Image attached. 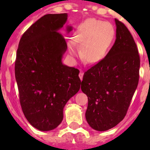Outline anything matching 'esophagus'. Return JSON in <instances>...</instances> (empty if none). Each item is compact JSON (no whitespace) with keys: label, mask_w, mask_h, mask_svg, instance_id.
I'll list each match as a JSON object with an SVG mask.
<instances>
[{"label":"esophagus","mask_w":150,"mask_h":150,"mask_svg":"<svg viewBox=\"0 0 150 150\" xmlns=\"http://www.w3.org/2000/svg\"><path fill=\"white\" fill-rule=\"evenodd\" d=\"M83 72L81 70V71H80V73H79V78H81V81L83 80Z\"/></svg>","instance_id":"1"}]
</instances>
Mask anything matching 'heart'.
Returning a JSON list of instances; mask_svg holds the SVG:
<instances>
[{"instance_id":"obj_1","label":"heart","mask_w":150,"mask_h":150,"mask_svg":"<svg viewBox=\"0 0 150 150\" xmlns=\"http://www.w3.org/2000/svg\"><path fill=\"white\" fill-rule=\"evenodd\" d=\"M114 35V28L110 22L89 19L77 30L74 43L70 42L68 45L69 51L72 56H78L79 52L75 44L83 45V59L88 63H97L105 57L112 43Z\"/></svg>"}]
</instances>
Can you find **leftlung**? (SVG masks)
Instances as JSON below:
<instances>
[{"instance_id": "obj_1", "label": "left lung", "mask_w": 150, "mask_h": 150, "mask_svg": "<svg viewBox=\"0 0 150 150\" xmlns=\"http://www.w3.org/2000/svg\"><path fill=\"white\" fill-rule=\"evenodd\" d=\"M115 21L114 45L103 59L85 72L81 82L88 102L86 120L99 131H107L123 120L139 78L137 44L125 25Z\"/></svg>"}]
</instances>
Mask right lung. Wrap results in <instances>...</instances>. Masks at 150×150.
I'll return each mask as SVG.
<instances>
[{
	"label": "right lung",
	"instance_id": "right-lung-1",
	"mask_svg": "<svg viewBox=\"0 0 150 150\" xmlns=\"http://www.w3.org/2000/svg\"><path fill=\"white\" fill-rule=\"evenodd\" d=\"M67 19L66 13L42 16L22 35L16 51L15 78L22 112L40 131L61 123L64 106L81 87L79 70L62 62L67 45L58 31Z\"/></svg>",
	"mask_w": 150,
	"mask_h": 150
}]
</instances>
